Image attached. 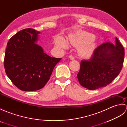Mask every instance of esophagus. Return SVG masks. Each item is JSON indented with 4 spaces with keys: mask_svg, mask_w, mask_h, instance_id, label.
Here are the masks:
<instances>
[{
    "mask_svg": "<svg viewBox=\"0 0 127 127\" xmlns=\"http://www.w3.org/2000/svg\"><path fill=\"white\" fill-rule=\"evenodd\" d=\"M69 58L71 59V60H74V59H75V57H74L72 56V55H70L69 56Z\"/></svg>",
    "mask_w": 127,
    "mask_h": 127,
    "instance_id": "esophagus-1",
    "label": "esophagus"
}]
</instances>
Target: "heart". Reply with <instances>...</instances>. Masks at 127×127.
Wrapping results in <instances>:
<instances>
[{
	"label": "heart",
	"instance_id": "1",
	"mask_svg": "<svg viewBox=\"0 0 127 127\" xmlns=\"http://www.w3.org/2000/svg\"><path fill=\"white\" fill-rule=\"evenodd\" d=\"M94 35L88 32L79 31L71 35L69 42L72 45L79 46V52L82 56L88 57L94 52L95 48V41ZM57 47L65 49L68 47V43L62 36H59L55 41Z\"/></svg>",
	"mask_w": 127,
	"mask_h": 127
}]
</instances>
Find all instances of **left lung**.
<instances>
[{
  "mask_svg": "<svg viewBox=\"0 0 127 127\" xmlns=\"http://www.w3.org/2000/svg\"><path fill=\"white\" fill-rule=\"evenodd\" d=\"M115 44L105 42L95 50L89 60L81 62L77 75L80 85L90 90H95L110 84L122 68L125 51L116 37Z\"/></svg>",
  "mask_w": 127,
  "mask_h": 127,
  "instance_id": "1",
  "label": "left lung"
}]
</instances>
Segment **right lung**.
Masks as SVG:
<instances>
[{"instance_id": "right-lung-1", "label": "right lung", "mask_w": 127, "mask_h": 127, "mask_svg": "<svg viewBox=\"0 0 127 127\" xmlns=\"http://www.w3.org/2000/svg\"><path fill=\"white\" fill-rule=\"evenodd\" d=\"M40 32L27 28L7 42L4 68L8 77L20 90L34 91L44 87L62 58L50 57L36 44Z\"/></svg>"}]
</instances>
